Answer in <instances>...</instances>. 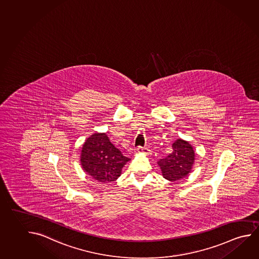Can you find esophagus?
Wrapping results in <instances>:
<instances>
[{"label": "esophagus", "mask_w": 259, "mask_h": 259, "mask_svg": "<svg viewBox=\"0 0 259 259\" xmlns=\"http://www.w3.org/2000/svg\"><path fill=\"white\" fill-rule=\"evenodd\" d=\"M137 151H138V153L145 154V155H148V156L151 154L150 153V150L148 148H142V147H139L137 149Z\"/></svg>", "instance_id": "obj_1"}]
</instances>
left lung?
<instances>
[{
	"label": "left lung",
	"instance_id": "1",
	"mask_svg": "<svg viewBox=\"0 0 259 259\" xmlns=\"http://www.w3.org/2000/svg\"><path fill=\"white\" fill-rule=\"evenodd\" d=\"M172 152L160 159L158 165L161 169L163 178L175 182L184 179L193 168L195 151L189 141L178 139L172 144Z\"/></svg>",
	"mask_w": 259,
	"mask_h": 259
}]
</instances>
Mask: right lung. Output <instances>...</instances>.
<instances>
[{
	"mask_svg": "<svg viewBox=\"0 0 259 259\" xmlns=\"http://www.w3.org/2000/svg\"><path fill=\"white\" fill-rule=\"evenodd\" d=\"M130 160L104 132H95L87 138L80 152V165L84 172L102 184L118 180L123 167Z\"/></svg>",
	"mask_w": 259,
	"mask_h": 259,
	"instance_id": "obj_1",
	"label": "right lung"
}]
</instances>
